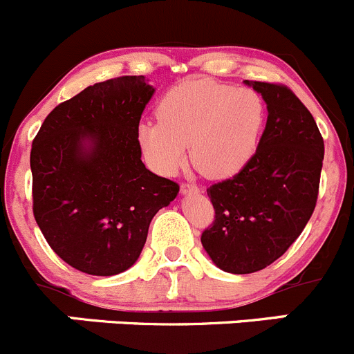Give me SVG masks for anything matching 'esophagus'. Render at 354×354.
Instances as JSON below:
<instances>
[{
    "label": "esophagus",
    "instance_id": "esophagus-1",
    "mask_svg": "<svg viewBox=\"0 0 354 354\" xmlns=\"http://www.w3.org/2000/svg\"><path fill=\"white\" fill-rule=\"evenodd\" d=\"M180 192L184 196H191V194H198L199 187L194 184H182L180 185Z\"/></svg>",
    "mask_w": 354,
    "mask_h": 354
}]
</instances>
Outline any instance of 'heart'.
<instances>
[{"mask_svg":"<svg viewBox=\"0 0 354 354\" xmlns=\"http://www.w3.org/2000/svg\"><path fill=\"white\" fill-rule=\"evenodd\" d=\"M265 101L257 91L215 80H187L163 96L158 120L138 125L146 163L162 176H174L191 162L208 178L239 174L257 153L265 124Z\"/></svg>","mask_w":354,"mask_h":354,"instance_id":"1","label":"heart"}]
</instances>
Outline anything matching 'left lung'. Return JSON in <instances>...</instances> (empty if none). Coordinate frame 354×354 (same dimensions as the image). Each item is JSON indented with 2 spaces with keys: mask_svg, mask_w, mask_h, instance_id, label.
<instances>
[{
  "mask_svg": "<svg viewBox=\"0 0 354 354\" xmlns=\"http://www.w3.org/2000/svg\"><path fill=\"white\" fill-rule=\"evenodd\" d=\"M244 84L267 103V125L250 163L206 191L215 222L201 236L213 263L237 275L263 270L299 237L317 205L324 162L317 122L291 89Z\"/></svg>",
  "mask_w": 354,
  "mask_h": 354,
  "instance_id": "8db88e82",
  "label": "left lung"
}]
</instances>
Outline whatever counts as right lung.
<instances>
[{"label": "right lung", "instance_id": "right-lung-1", "mask_svg": "<svg viewBox=\"0 0 354 354\" xmlns=\"http://www.w3.org/2000/svg\"><path fill=\"white\" fill-rule=\"evenodd\" d=\"M153 94L145 75L94 84L58 104L32 142L36 222L51 250L84 274L131 268L153 216L178 194L141 160L138 125Z\"/></svg>", "mask_w": 354, "mask_h": 354}]
</instances>
